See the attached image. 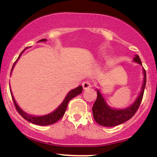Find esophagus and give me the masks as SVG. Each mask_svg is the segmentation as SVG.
Returning <instances> with one entry per match:
<instances>
[{
    "mask_svg": "<svg viewBox=\"0 0 157 157\" xmlns=\"http://www.w3.org/2000/svg\"><path fill=\"white\" fill-rule=\"evenodd\" d=\"M90 87H91V84L89 81H85V82H84L83 83H82V87H83L84 90H87Z\"/></svg>",
    "mask_w": 157,
    "mask_h": 157,
    "instance_id": "34e87169",
    "label": "esophagus"
}]
</instances>
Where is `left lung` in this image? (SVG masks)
Instances as JSON below:
<instances>
[{
    "mask_svg": "<svg viewBox=\"0 0 157 157\" xmlns=\"http://www.w3.org/2000/svg\"><path fill=\"white\" fill-rule=\"evenodd\" d=\"M133 61L137 64L142 65V61L138 55H135ZM143 82L140 94L136 98L135 101L130 106L122 109L113 108L107 103L106 100L103 97L100 90L96 88L97 91V98L93 104L92 107L93 115L94 120L98 124L105 127H113L124 123L133 117L135 113L137 111L140 107L142 97H143L144 90L146 85V72L143 68Z\"/></svg>",
    "mask_w": 157,
    "mask_h": 157,
    "instance_id": "obj_1",
    "label": "left lung"
}]
</instances>
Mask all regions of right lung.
Segmentation results:
<instances>
[{
    "label": "right lung",
    "instance_id": "add662e5",
    "mask_svg": "<svg viewBox=\"0 0 157 157\" xmlns=\"http://www.w3.org/2000/svg\"><path fill=\"white\" fill-rule=\"evenodd\" d=\"M47 40V39H41V40H40L38 42H46ZM24 51H23L20 54L19 57L17 58V61L20 59L21 56L22 55V53L24 52ZM17 61H15V64H14L13 66H12L11 73L12 72V70H13L14 67H15V64H16ZM82 90H83L82 86H78V87L71 90H70V92L67 93V95L66 96V97L64 98V101H62V103H61V105H60L55 110H54V111L51 112V113H50L46 114V115H44V116H33V115H30V114H28L27 113L24 112V110H23L22 109L18 106V105L17 104V102L15 101V98H14L13 95H12V91H10V93H11L12 100H13L14 104H15V107H16V110H17V112L19 113V114H20V115L24 119H25L26 120L29 121V122L33 123V124H37V125L46 126V125H50V124H54V123H56V121H59V119H61L63 116H64L65 110H66L69 101L73 98L75 97V96H78V94L82 93Z\"/></svg>",
    "mask_w": 157,
    "mask_h": 157
}]
</instances>
